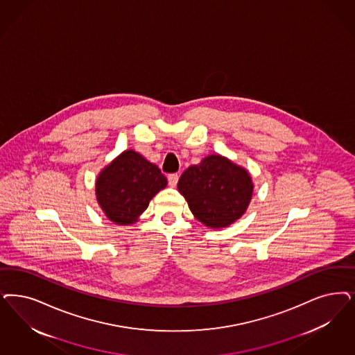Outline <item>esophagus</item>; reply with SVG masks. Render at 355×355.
<instances>
[{
    "mask_svg": "<svg viewBox=\"0 0 355 355\" xmlns=\"http://www.w3.org/2000/svg\"><path fill=\"white\" fill-rule=\"evenodd\" d=\"M178 178H180V175L177 174V173H173V174H169L168 175V182H169V186L171 187H174L177 182H178Z\"/></svg>",
    "mask_w": 355,
    "mask_h": 355,
    "instance_id": "34e87169",
    "label": "esophagus"
}]
</instances>
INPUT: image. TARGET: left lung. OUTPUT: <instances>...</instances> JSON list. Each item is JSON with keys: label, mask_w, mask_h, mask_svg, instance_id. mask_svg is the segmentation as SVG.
<instances>
[{"label": "left lung", "mask_w": 355, "mask_h": 355, "mask_svg": "<svg viewBox=\"0 0 355 355\" xmlns=\"http://www.w3.org/2000/svg\"><path fill=\"white\" fill-rule=\"evenodd\" d=\"M178 191L198 220L209 228H223L244 215L253 196V182L244 168L209 155L182 173Z\"/></svg>", "instance_id": "1"}]
</instances>
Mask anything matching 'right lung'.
Instances as JSON below:
<instances>
[{
    "mask_svg": "<svg viewBox=\"0 0 355 355\" xmlns=\"http://www.w3.org/2000/svg\"><path fill=\"white\" fill-rule=\"evenodd\" d=\"M166 184L159 166L128 149L99 173L96 196L109 220L128 225L137 220L150 199Z\"/></svg>",
    "mask_w": 355,
    "mask_h": 355,
    "instance_id": "obj_1",
    "label": "right lung"
}]
</instances>
